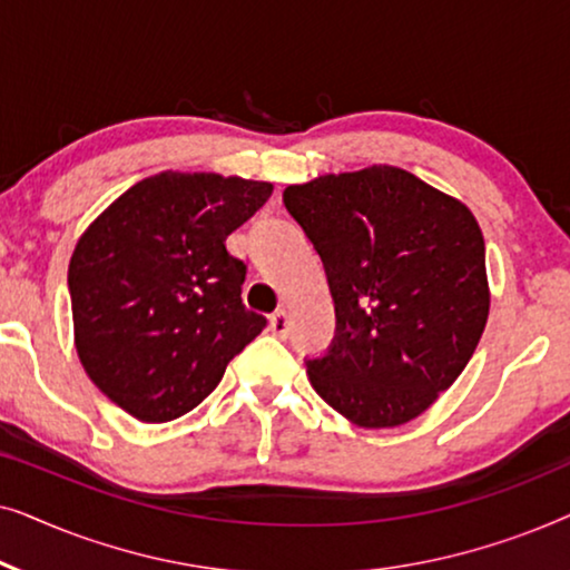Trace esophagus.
<instances>
[{
    "instance_id": "obj_1",
    "label": "esophagus",
    "mask_w": 570,
    "mask_h": 570,
    "mask_svg": "<svg viewBox=\"0 0 570 570\" xmlns=\"http://www.w3.org/2000/svg\"><path fill=\"white\" fill-rule=\"evenodd\" d=\"M269 330H272V334H277L279 340L287 337V332H291V318H287L283 308L275 311V314L269 316Z\"/></svg>"
}]
</instances>
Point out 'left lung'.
I'll return each mask as SVG.
<instances>
[{
    "mask_svg": "<svg viewBox=\"0 0 570 570\" xmlns=\"http://www.w3.org/2000/svg\"><path fill=\"white\" fill-rule=\"evenodd\" d=\"M334 298L337 330L311 386L361 428L410 423L454 384L490 311L485 240L470 207L394 166L283 191Z\"/></svg>",
    "mask_w": 570,
    "mask_h": 570,
    "instance_id": "1",
    "label": "left lung"
}]
</instances>
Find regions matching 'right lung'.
Instances as JSON below:
<instances>
[{"label": "right lung", "instance_id": "obj_1", "mask_svg": "<svg viewBox=\"0 0 570 570\" xmlns=\"http://www.w3.org/2000/svg\"><path fill=\"white\" fill-rule=\"evenodd\" d=\"M269 194L267 181L163 170L124 191L77 240L67 275L77 355L131 417L186 415L267 326L240 301L246 264L225 238Z\"/></svg>", "mask_w": 570, "mask_h": 570}]
</instances>
